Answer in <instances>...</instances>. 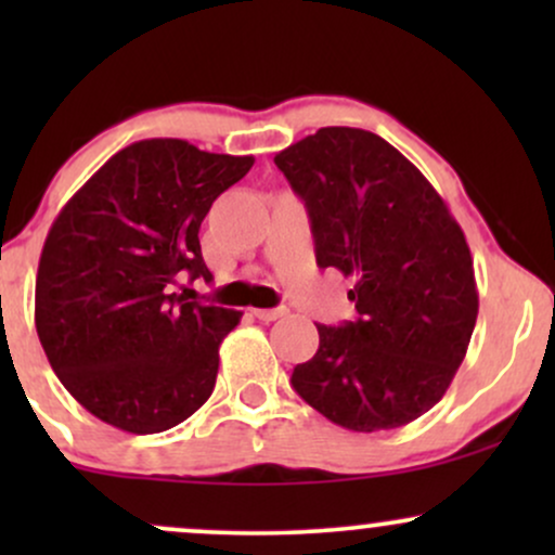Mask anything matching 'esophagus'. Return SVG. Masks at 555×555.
<instances>
[{"label": "esophagus", "mask_w": 555, "mask_h": 555, "mask_svg": "<svg viewBox=\"0 0 555 555\" xmlns=\"http://www.w3.org/2000/svg\"><path fill=\"white\" fill-rule=\"evenodd\" d=\"M253 315L258 318V321H263V323H271V321H276V318H282V315H286V308H271V310H253Z\"/></svg>", "instance_id": "esophagus-1"}]
</instances>
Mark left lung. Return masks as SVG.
<instances>
[{"label":"left lung","mask_w":555,"mask_h":555,"mask_svg":"<svg viewBox=\"0 0 555 555\" xmlns=\"http://www.w3.org/2000/svg\"><path fill=\"white\" fill-rule=\"evenodd\" d=\"M302 197L321 269L354 282L358 318L318 323V352L292 388L347 430L412 423L438 404L477 321L462 227L415 164L358 127H321L276 154Z\"/></svg>","instance_id":"obj_1"}]
</instances>
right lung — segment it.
Wrapping results in <instances>:
<instances>
[{
    "label": "right lung",
    "mask_w": 555,
    "mask_h": 555,
    "mask_svg": "<svg viewBox=\"0 0 555 555\" xmlns=\"http://www.w3.org/2000/svg\"><path fill=\"white\" fill-rule=\"evenodd\" d=\"M256 158L208 154L188 140H138L67 201L43 242L36 331L56 378L114 428L149 436L206 404L219 344L240 310L171 292L211 282L203 219Z\"/></svg>",
    "instance_id": "add662e5"
}]
</instances>
